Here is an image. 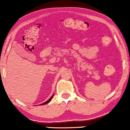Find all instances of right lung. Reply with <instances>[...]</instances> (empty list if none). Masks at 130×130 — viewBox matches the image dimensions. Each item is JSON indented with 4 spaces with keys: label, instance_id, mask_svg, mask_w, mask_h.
<instances>
[{
    "label": "right lung",
    "instance_id": "add662e5",
    "mask_svg": "<svg viewBox=\"0 0 130 130\" xmlns=\"http://www.w3.org/2000/svg\"><path fill=\"white\" fill-rule=\"evenodd\" d=\"M53 96H51V98H50V99H49V100H47V101H46V102L43 103H42V104H40V105H44V104H46L48 103H49V102H50V101H51V99H52V98H53Z\"/></svg>",
    "mask_w": 130,
    "mask_h": 130
}]
</instances>
